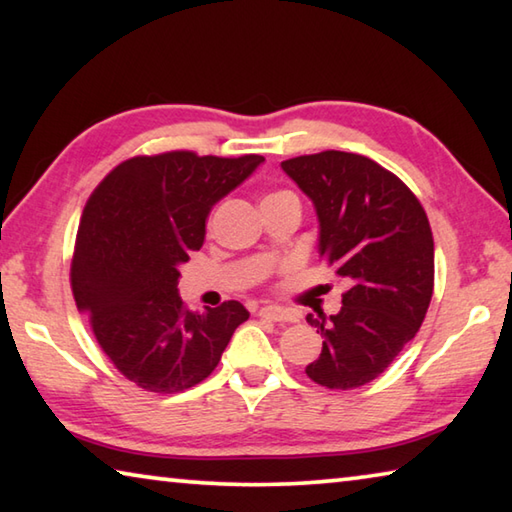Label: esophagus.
Here are the masks:
<instances>
[{
    "label": "esophagus",
    "instance_id": "esophagus-1",
    "mask_svg": "<svg viewBox=\"0 0 512 512\" xmlns=\"http://www.w3.org/2000/svg\"><path fill=\"white\" fill-rule=\"evenodd\" d=\"M259 316L266 320H273V323H293V320H296V316H293L291 311L280 309V307H262L259 309Z\"/></svg>",
    "mask_w": 512,
    "mask_h": 512
}]
</instances>
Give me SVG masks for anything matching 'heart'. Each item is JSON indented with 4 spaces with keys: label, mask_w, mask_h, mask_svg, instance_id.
I'll return each instance as SVG.
<instances>
[{
    "label": "heart",
    "mask_w": 512,
    "mask_h": 512,
    "mask_svg": "<svg viewBox=\"0 0 512 512\" xmlns=\"http://www.w3.org/2000/svg\"><path fill=\"white\" fill-rule=\"evenodd\" d=\"M280 194H284V192H280ZM271 196H277V194H271Z\"/></svg>",
    "instance_id": "1"
}]
</instances>
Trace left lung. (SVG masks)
Instances as JSON below:
<instances>
[{"mask_svg":"<svg viewBox=\"0 0 512 512\" xmlns=\"http://www.w3.org/2000/svg\"><path fill=\"white\" fill-rule=\"evenodd\" d=\"M318 216V253L350 282L339 314L307 316L323 336L305 368L325 388L377 379L409 343L433 293V237L413 192L366 155L323 151L282 162Z\"/></svg>","mask_w":512,"mask_h":512,"instance_id":"1","label":"left lung"}]
</instances>
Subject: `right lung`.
<instances>
[{
  "mask_svg": "<svg viewBox=\"0 0 512 512\" xmlns=\"http://www.w3.org/2000/svg\"><path fill=\"white\" fill-rule=\"evenodd\" d=\"M264 162L192 151L121 162L85 205L72 259L76 307L126 379L151 393H180L219 366L248 320L237 300L187 311L180 266L203 246L212 207Z\"/></svg>",
  "mask_w": 512,
  "mask_h": 512,
  "instance_id": "add662e5",
  "label": "right lung"
}]
</instances>
